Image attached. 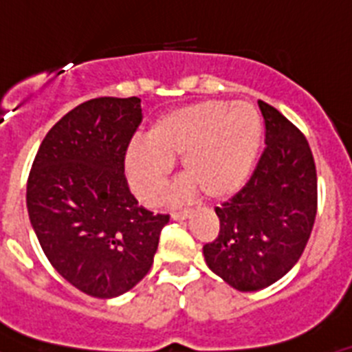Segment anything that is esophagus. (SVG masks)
<instances>
[{
	"instance_id": "esophagus-1",
	"label": "esophagus",
	"mask_w": 352,
	"mask_h": 352,
	"mask_svg": "<svg viewBox=\"0 0 352 352\" xmlns=\"http://www.w3.org/2000/svg\"><path fill=\"white\" fill-rule=\"evenodd\" d=\"M173 220H185L186 217H190V210H179V211H173L170 213Z\"/></svg>"
}]
</instances>
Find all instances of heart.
Segmentation results:
<instances>
[{
	"instance_id": "obj_1",
	"label": "heart",
	"mask_w": 352,
	"mask_h": 352,
	"mask_svg": "<svg viewBox=\"0 0 352 352\" xmlns=\"http://www.w3.org/2000/svg\"><path fill=\"white\" fill-rule=\"evenodd\" d=\"M263 141V123L248 102L201 100L160 114L149 125L144 144L126 149L125 174L144 204L160 199L173 162L206 201H226L250 178Z\"/></svg>"
}]
</instances>
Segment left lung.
Masks as SVG:
<instances>
[{
  "mask_svg": "<svg viewBox=\"0 0 352 352\" xmlns=\"http://www.w3.org/2000/svg\"><path fill=\"white\" fill-rule=\"evenodd\" d=\"M266 148L238 194L214 208L220 232L203 247L208 268L238 291H259L298 263L317 213L316 162L307 138L259 100Z\"/></svg>",
  "mask_w": 352,
  "mask_h": 352,
  "instance_id": "left-lung-1",
  "label": "left lung"
}]
</instances>
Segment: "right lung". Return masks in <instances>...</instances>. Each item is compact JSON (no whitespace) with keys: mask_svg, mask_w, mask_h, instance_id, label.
<instances>
[{"mask_svg":"<svg viewBox=\"0 0 352 352\" xmlns=\"http://www.w3.org/2000/svg\"><path fill=\"white\" fill-rule=\"evenodd\" d=\"M142 121L141 98L100 96L47 132L30 170L31 226L52 268L95 298H116L148 275L169 214L139 206L125 153Z\"/></svg>","mask_w":352,"mask_h":352,"instance_id":"obj_1","label":"right lung"}]
</instances>
